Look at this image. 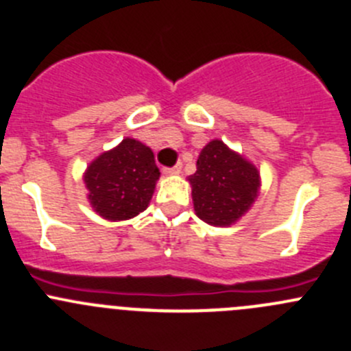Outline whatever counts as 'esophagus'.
<instances>
[{
  "label": "esophagus",
  "mask_w": 351,
  "mask_h": 351,
  "mask_svg": "<svg viewBox=\"0 0 351 351\" xmlns=\"http://www.w3.org/2000/svg\"><path fill=\"white\" fill-rule=\"evenodd\" d=\"M181 170H182V163L179 162V163H176L173 167H167V169H163V172L165 173H181Z\"/></svg>",
  "instance_id": "obj_1"
}]
</instances>
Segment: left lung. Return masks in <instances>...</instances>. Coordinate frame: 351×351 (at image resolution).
I'll return each instance as SVG.
<instances>
[{
    "label": "left lung",
    "instance_id": "8db88e82",
    "mask_svg": "<svg viewBox=\"0 0 351 351\" xmlns=\"http://www.w3.org/2000/svg\"><path fill=\"white\" fill-rule=\"evenodd\" d=\"M188 181L196 215L217 228H229L241 219L260 191L258 169L220 139L202 149Z\"/></svg>",
    "mask_w": 351,
    "mask_h": 351
}]
</instances>
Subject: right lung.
I'll list each match as a JSON object with an SVG mask.
<instances>
[{
    "label": "right lung",
    "mask_w": 351,
    "mask_h": 351,
    "mask_svg": "<svg viewBox=\"0 0 351 351\" xmlns=\"http://www.w3.org/2000/svg\"><path fill=\"white\" fill-rule=\"evenodd\" d=\"M160 170L152 148L132 138L101 153L84 172L88 199L106 220H128L148 208Z\"/></svg>",
    "instance_id": "add662e5"
}]
</instances>
